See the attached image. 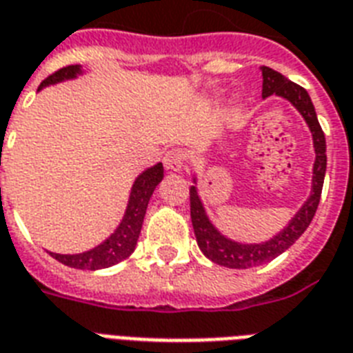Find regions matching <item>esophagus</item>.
<instances>
[{
    "label": "esophagus",
    "instance_id": "obj_1",
    "mask_svg": "<svg viewBox=\"0 0 353 353\" xmlns=\"http://www.w3.org/2000/svg\"><path fill=\"white\" fill-rule=\"evenodd\" d=\"M163 163H165V169H169V171H182V168H184L185 163L184 151H180V149H171V151L165 152Z\"/></svg>",
    "mask_w": 353,
    "mask_h": 353
}]
</instances>
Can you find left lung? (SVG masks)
<instances>
[{
    "mask_svg": "<svg viewBox=\"0 0 353 353\" xmlns=\"http://www.w3.org/2000/svg\"><path fill=\"white\" fill-rule=\"evenodd\" d=\"M263 75V92L261 97L267 99L270 95H278L281 99L289 101L291 105L304 117L307 127L313 136V147H315V163H313V180H311V193L307 201L302 204L294 217L283 226L276 236L263 243H239L230 237L223 236L214 223L206 215L204 204H202L199 191H196V176H193V185L190 188V206H191V223L195 230L196 243L202 254L214 263L228 267V269H250L256 265H263L270 259L278 258L281 252H285L296 239L310 226L311 219L315 217L319 201H321L322 184L326 174V138L322 132L321 123L316 119L315 106L311 103L310 94L302 86L294 84L281 73L270 70L267 65H261Z\"/></svg>",
    "mask_w": 353,
    "mask_h": 353,
    "instance_id": "obj_1",
    "label": "left lung"
}]
</instances>
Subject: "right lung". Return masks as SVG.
<instances>
[{"mask_svg":"<svg viewBox=\"0 0 353 353\" xmlns=\"http://www.w3.org/2000/svg\"><path fill=\"white\" fill-rule=\"evenodd\" d=\"M79 75H83V68L79 64L65 65L59 72H54L53 75H49L40 88L42 90L49 84L62 83V81H70ZM163 179V165L160 162L152 168L145 169L143 173L138 174V179L134 180L132 190H130V196H128L127 210L123 215L121 223L117 225L114 234L106 237L105 241L99 243L97 247L90 248L86 252L81 254H57L49 252L57 261L73 267V269L83 270H97L106 269L112 265L119 263L123 259H127L136 248L138 243L139 232H141V225H143V217H145L147 206L151 201L152 191L157 190V185L162 182Z\"/></svg>","mask_w":353,"mask_h":353,"instance_id":"right-lung-1","label":"right lung"}]
</instances>
